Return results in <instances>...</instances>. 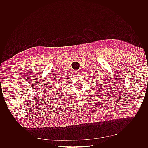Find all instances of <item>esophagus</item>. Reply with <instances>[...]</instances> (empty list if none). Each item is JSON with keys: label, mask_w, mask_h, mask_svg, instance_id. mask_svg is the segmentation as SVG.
<instances>
[{"label": "esophagus", "mask_w": 148, "mask_h": 148, "mask_svg": "<svg viewBox=\"0 0 148 148\" xmlns=\"http://www.w3.org/2000/svg\"><path fill=\"white\" fill-rule=\"evenodd\" d=\"M78 73H79V71H78V70H75L74 71V74H78Z\"/></svg>", "instance_id": "obj_1"}]
</instances>
